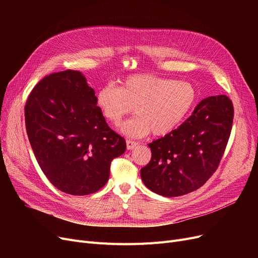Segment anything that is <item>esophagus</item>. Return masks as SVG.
<instances>
[{
	"label": "esophagus",
	"mask_w": 258,
	"mask_h": 258,
	"mask_svg": "<svg viewBox=\"0 0 258 258\" xmlns=\"http://www.w3.org/2000/svg\"><path fill=\"white\" fill-rule=\"evenodd\" d=\"M138 145V142L137 141H134V140H126V147H127V150L128 151H131V150H133L134 147H136Z\"/></svg>",
	"instance_id": "esophagus-1"
}]
</instances>
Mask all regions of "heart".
<instances>
[{
    "label": "heart",
    "mask_w": 258,
    "mask_h": 258,
    "mask_svg": "<svg viewBox=\"0 0 258 258\" xmlns=\"http://www.w3.org/2000/svg\"><path fill=\"white\" fill-rule=\"evenodd\" d=\"M196 99L197 91L191 84L152 74L130 76L120 88L108 84L97 93L103 117L114 125L135 108L138 116L121 126L131 137H143L150 132L154 136H165L184 120Z\"/></svg>",
    "instance_id": "obj_1"
}]
</instances>
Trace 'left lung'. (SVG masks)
<instances>
[{
  "label": "left lung",
  "mask_w": 258,
  "mask_h": 258,
  "mask_svg": "<svg viewBox=\"0 0 258 258\" xmlns=\"http://www.w3.org/2000/svg\"><path fill=\"white\" fill-rule=\"evenodd\" d=\"M233 116L232 101L226 95L203 99L178 128L148 144L152 159L140 171L144 185L168 198L204 185L220 165Z\"/></svg>",
  "instance_id": "1"
}]
</instances>
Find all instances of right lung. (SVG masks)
<instances>
[{
    "mask_svg": "<svg viewBox=\"0 0 258 258\" xmlns=\"http://www.w3.org/2000/svg\"><path fill=\"white\" fill-rule=\"evenodd\" d=\"M97 97L78 71L45 76L25 105V123L37 163L60 191L87 196L102 188L113 159L126 143L107 125Z\"/></svg>",
    "mask_w": 258,
    "mask_h": 258,
    "instance_id": "obj_1",
    "label": "right lung"
}]
</instances>
